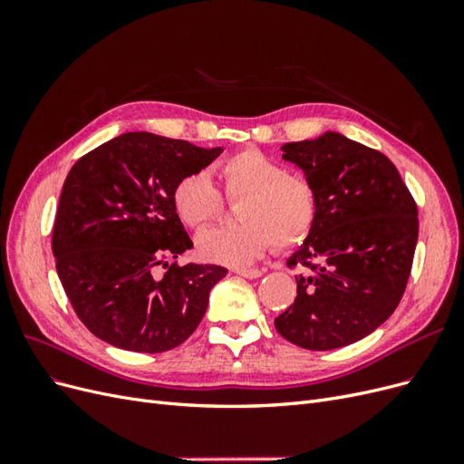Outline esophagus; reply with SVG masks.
<instances>
[{
  "label": "esophagus",
  "instance_id": "34e87169",
  "mask_svg": "<svg viewBox=\"0 0 464 464\" xmlns=\"http://www.w3.org/2000/svg\"><path fill=\"white\" fill-rule=\"evenodd\" d=\"M236 275L246 276V278H259L263 275L261 269H234Z\"/></svg>",
  "mask_w": 464,
  "mask_h": 464
}]
</instances>
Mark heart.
Returning a JSON list of instances; mask_svg holds the SVG:
<instances>
[{"label": "heart", "instance_id": "heart-1", "mask_svg": "<svg viewBox=\"0 0 464 464\" xmlns=\"http://www.w3.org/2000/svg\"><path fill=\"white\" fill-rule=\"evenodd\" d=\"M222 193L237 201L240 224L208 228L198 236V251L207 261L230 266L254 263L275 244L292 249L312 234L317 220V193L300 174L266 157L259 149H244L224 159L218 168ZM178 218L189 228H203L224 210L220 191L203 172L179 178L172 191Z\"/></svg>", "mask_w": 464, "mask_h": 464}]
</instances>
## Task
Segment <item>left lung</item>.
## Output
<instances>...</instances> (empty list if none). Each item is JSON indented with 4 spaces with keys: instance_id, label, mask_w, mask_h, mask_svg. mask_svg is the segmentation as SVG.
Instances as JSON below:
<instances>
[{
    "instance_id": "left-lung-1",
    "label": "left lung",
    "mask_w": 464,
    "mask_h": 464,
    "mask_svg": "<svg viewBox=\"0 0 464 464\" xmlns=\"http://www.w3.org/2000/svg\"><path fill=\"white\" fill-rule=\"evenodd\" d=\"M317 193L312 234L288 259L305 266L276 331L307 350H333L373 333L397 310L412 269L418 208L383 152L336 131L283 145Z\"/></svg>"
}]
</instances>
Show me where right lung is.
Returning <instances> with one entry per match:
<instances>
[{"mask_svg":"<svg viewBox=\"0 0 464 464\" xmlns=\"http://www.w3.org/2000/svg\"><path fill=\"white\" fill-rule=\"evenodd\" d=\"M220 152L131 131L87 152L69 170L52 251L77 317L101 341L157 354L198 329L210 288L228 271L168 263L193 247L172 191L179 178L201 172Z\"/></svg>","mask_w":464,"mask_h":464,"instance_id":"1","label":"right lung"}]
</instances>
